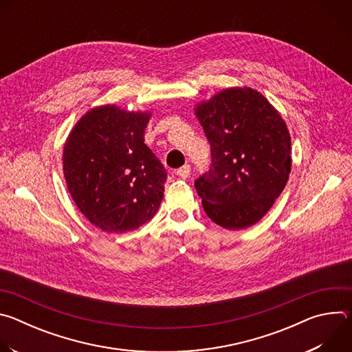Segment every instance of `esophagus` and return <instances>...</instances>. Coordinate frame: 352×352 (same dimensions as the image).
<instances>
[{
  "mask_svg": "<svg viewBox=\"0 0 352 352\" xmlns=\"http://www.w3.org/2000/svg\"><path fill=\"white\" fill-rule=\"evenodd\" d=\"M175 174H177L179 178H182V179H186V178L189 177V174H190V167H189L188 164H185V166H182L181 168H178Z\"/></svg>",
  "mask_w": 352,
  "mask_h": 352,
  "instance_id": "esophagus-1",
  "label": "esophagus"
}]
</instances>
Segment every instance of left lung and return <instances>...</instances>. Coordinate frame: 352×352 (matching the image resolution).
<instances>
[{
    "label": "left lung",
    "mask_w": 352,
    "mask_h": 352,
    "mask_svg": "<svg viewBox=\"0 0 352 352\" xmlns=\"http://www.w3.org/2000/svg\"><path fill=\"white\" fill-rule=\"evenodd\" d=\"M196 117L212 164L195 181L206 214L227 230L258 223L283 192L291 171V138L267 98L231 87L199 104Z\"/></svg>",
    "instance_id": "obj_1"
}]
</instances>
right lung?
Here are the masks:
<instances>
[{
	"label": "right lung",
	"mask_w": 352,
	"mask_h": 352,
	"mask_svg": "<svg viewBox=\"0 0 352 352\" xmlns=\"http://www.w3.org/2000/svg\"><path fill=\"white\" fill-rule=\"evenodd\" d=\"M148 117L116 106L96 107L67 139L63 164L68 190L100 230L133 231L160 206L167 171L144 144Z\"/></svg>",
	"instance_id": "right-lung-1"
}]
</instances>
